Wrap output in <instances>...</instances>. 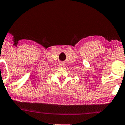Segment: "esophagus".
Returning <instances> with one entry per match:
<instances>
[{
	"label": "esophagus",
	"mask_w": 125,
	"mask_h": 125,
	"mask_svg": "<svg viewBox=\"0 0 125 125\" xmlns=\"http://www.w3.org/2000/svg\"><path fill=\"white\" fill-rule=\"evenodd\" d=\"M64 65H65V64H64V63H60L59 64V67H61V68H62L64 67Z\"/></svg>",
	"instance_id": "1"
}]
</instances>
